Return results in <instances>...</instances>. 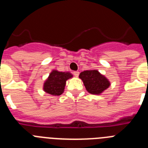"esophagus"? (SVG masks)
<instances>
[{"label": "esophagus", "mask_w": 148, "mask_h": 148, "mask_svg": "<svg viewBox=\"0 0 148 148\" xmlns=\"http://www.w3.org/2000/svg\"><path fill=\"white\" fill-rule=\"evenodd\" d=\"M73 75H75V77H78V75H79V72H78V71H75V72H73Z\"/></svg>", "instance_id": "esophagus-1"}]
</instances>
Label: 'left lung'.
I'll return each instance as SVG.
<instances>
[{"instance_id":"8db88e82","label":"left lung","mask_w":148,"mask_h":148,"mask_svg":"<svg viewBox=\"0 0 148 148\" xmlns=\"http://www.w3.org/2000/svg\"><path fill=\"white\" fill-rule=\"evenodd\" d=\"M79 78L83 82L87 92L93 95H100L110 85V82L108 78L97 70L82 72Z\"/></svg>"}]
</instances>
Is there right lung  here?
<instances>
[{"label": "right lung", "mask_w": 148, "mask_h": 148, "mask_svg": "<svg viewBox=\"0 0 148 148\" xmlns=\"http://www.w3.org/2000/svg\"><path fill=\"white\" fill-rule=\"evenodd\" d=\"M73 75L69 72H59L54 70L44 82L43 90L47 93L53 95H60L64 91L66 82L73 78Z\"/></svg>", "instance_id": "add662e5"}]
</instances>
